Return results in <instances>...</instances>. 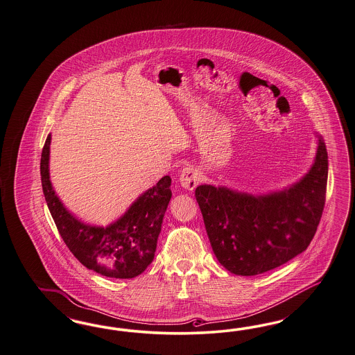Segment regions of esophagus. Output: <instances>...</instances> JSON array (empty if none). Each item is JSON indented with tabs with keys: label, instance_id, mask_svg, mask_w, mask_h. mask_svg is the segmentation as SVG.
Masks as SVG:
<instances>
[{
	"label": "esophagus",
	"instance_id": "obj_1",
	"mask_svg": "<svg viewBox=\"0 0 355 355\" xmlns=\"http://www.w3.org/2000/svg\"><path fill=\"white\" fill-rule=\"evenodd\" d=\"M202 181V175L194 166H186L180 174V182L186 190H194Z\"/></svg>",
	"mask_w": 355,
	"mask_h": 355
}]
</instances>
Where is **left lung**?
Listing matches in <instances>:
<instances>
[{
  "mask_svg": "<svg viewBox=\"0 0 355 355\" xmlns=\"http://www.w3.org/2000/svg\"><path fill=\"white\" fill-rule=\"evenodd\" d=\"M327 152L318 136L314 164L298 182L264 196L200 184L196 198L219 263L231 273L255 276L308 248L325 206Z\"/></svg>",
  "mask_w": 355,
  "mask_h": 355,
  "instance_id": "8db88e82",
  "label": "left lung"
}]
</instances>
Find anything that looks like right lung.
<instances>
[{
  "mask_svg": "<svg viewBox=\"0 0 355 355\" xmlns=\"http://www.w3.org/2000/svg\"><path fill=\"white\" fill-rule=\"evenodd\" d=\"M47 136L41 157L43 194L58 231L72 255L88 270L114 279H133L153 261L161 225L171 198V178L162 177L136 199L120 219L107 227L76 219L59 200L50 182Z\"/></svg>",
  "mask_w": 355,
  "mask_h": 355,
  "instance_id": "add662e5",
  "label": "right lung"
}]
</instances>
